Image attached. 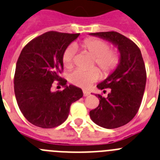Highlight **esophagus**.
<instances>
[{
	"instance_id": "1",
	"label": "esophagus",
	"mask_w": 160,
	"mask_h": 160,
	"mask_svg": "<svg viewBox=\"0 0 160 160\" xmlns=\"http://www.w3.org/2000/svg\"><path fill=\"white\" fill-rule=\"evenodd\" d=\"M83 96H88L89 94H90V92H88V91H86V90H83Z\"/></svg>"
}]
</instances>
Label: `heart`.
<instances>
[{
	"label": "heart",
	"instance_id": "heart-1",
	"mask_svg": "<svg viewBox=\"0 0 160 160\" xmlns=\"http://www.w3.org/2000/svg\"><path fill=\"white\" fill-rule=\"evenodd\" d=\"M76 47L83 52L89 53L94 57L92 66L96 65L101 71L103 77H108L114 72L119 66L121 55L117 49L110 48L107 41L99 38H87L76 44ZM76 50L73 46H69L64 50L62 61L64 68H71L74 64ZM100 78V73L96 68L88 70L77 69L69 75V81L74 85L87 88L91 83Z\"/></svg>",
	"mask_w": 160,
	"mask_h": 160
}]
</instances>
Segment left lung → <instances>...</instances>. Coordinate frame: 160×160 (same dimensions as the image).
I'll return each instance as SVG.
<instances>
[{
    "label": "left lung",
    "mask_w": 160,
    "mask_h": 160,
    "mask_svg": "<svg viewBox=\"0 0 160 160\" xmlns=\"http://www.w3.org/2000/svg\"><path fill=\"white\" fill-rule=\"evenodd\" d=\"M106 39L118 46L121 60L116 71L97 85L100 90L110 88V93L100 98V104L90 111L95 123L104 128H116L132 120L140 107L147 80L143 59L139 48L132 40L117 32L91 33Z\"/></svg>",
    "instance_id": "obj_1"
}]
</instances>
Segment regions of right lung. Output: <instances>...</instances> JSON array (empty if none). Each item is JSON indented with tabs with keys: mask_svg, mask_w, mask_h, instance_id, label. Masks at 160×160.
<instances>
[{
	"mask_svg": "<svg viewBox=\"0 0 160 160\" xmlns=\"http://www.w3.org/2000/svg\"><path fill=\"white\" fill-rule=\"evenodd\" d=\"M80 33L47 32L24 46L17 60L14 92L25 119L35 126L52 128L64 123L73 102L83 96L80 88L67 86L60 75L64 70V50ZM66 88L52 92L53 82Z\"/></svg>",
	"mask_w": 160,
	"mask_h": 160,
	"instance_id": "add662e5",
	"label": "right lung"
}]
</instances>
